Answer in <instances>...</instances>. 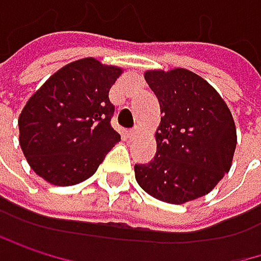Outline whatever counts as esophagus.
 I'll return each instance as SVG.
<instances>
[{
  "instance_id": "34e87169",
  "label": "esophagus",
  "mask_w": 261,
  "mask_h": 261,
  "mask_svg": "<svg viewBox=\"0 0 261 261\" xmlns=\"http://www.w3.org/2000/svg\"><path fill=\"white\" fill-rule=\"evenodd\" d=\"M139 133H141V128L135 126L133 129H129V132H128V136H129V139H135L136 136H139Z\"/></svg>"
}]
</instances>
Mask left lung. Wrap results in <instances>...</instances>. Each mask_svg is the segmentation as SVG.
Returning a JSON list of instances; mask_svg holds the SVG:
<instances>
[{
  "mask_svg": "<svg viewBox=\"0 0 261 261\" xmlns=\"http://www.w3.org/2000/svg\"><path fill=\"white\" fill-rule=\"evenodd\" d=\"M144 77L162 117L156 156L135 165L138 184L170 204L207 195L232 165L237 129L230 110L212 85L189 69H154Z\"/></svg>",
  "mask_w": 261,
  "mask_h": 261,
  "instance_id": "8db88e82",
  "label": "left lung"
}]
</instances>
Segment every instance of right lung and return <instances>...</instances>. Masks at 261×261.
Here are the masks:
<instances>
[{"label":"right lung","instance_id":"add662e5","mask_svg":"<svg viewBox=\"0 0 261 261\" xmlns=\"http://www.w3.org/2000/svg\"><path fill=\"white\" fill-rule=\"evenodd\" d=\"M120 74L122 68L82 59L50 75L28 100L18 117L20 145L38 176L74 186L96 173L120 141L108 97Z\"/></svg>","mask_w":261,"mask_h":261}]
</instances>
